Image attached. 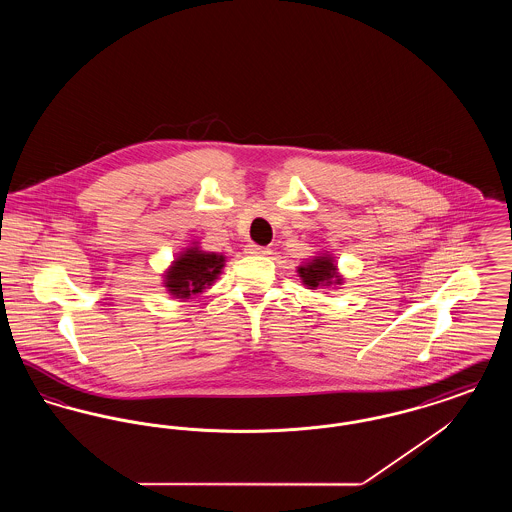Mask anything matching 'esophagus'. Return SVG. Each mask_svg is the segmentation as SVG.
I'll list each match as a JSON object with an SVG mask.
<instances>
[{"label":"esophagus","mask_w":512,"mask_h":512,"mask_svg":"<svg viewBox=\"0 0 512 512\" xmlns=\"http://www.w3.org/2000/svg\"><path fill=\"white\" fill-rule=\"evenodd\" d=\"M245 253H249V255H268L270 249L263 247V245L249 244L245 245Z\"/></svg>","instance_id":"1"}]
</instances>
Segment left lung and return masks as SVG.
<instances>
[{
    "instance_id": "1",
    "label": "left lung",
    "mask_w": 512,
    "mask_h": 512,
    "mask_svg": "<svg viewBox=\"0 0 512 512\" xmlns=\"http://www.w3.org/2000/svg\"><path fill=\"white\" fill-rule=\"evenodd\" d=\"M299 276L311 288H317L320 284H332V278H338L336 267L328 257H318L311 265L299 268Z\"/></svg>"
}]
</instances>
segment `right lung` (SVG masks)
<instances>
[{
    "label": "right lung",
    "mask_w": 512,
    "mask_h": 512,
    "mask_svg": "<svg viewBox=\"0 0 512 512\" xmlns=\"http://www.w3.org/2000/svg\"><path fill=\"white\" fill-rule=\"evenodd\" d=\"M224 257L215 253H201L197 249L186 251L167 274V288L172 295L190 297L199 293L217 278Z\"/></svg>",
    "instance_id": "add662e5"
}]
</instances>
